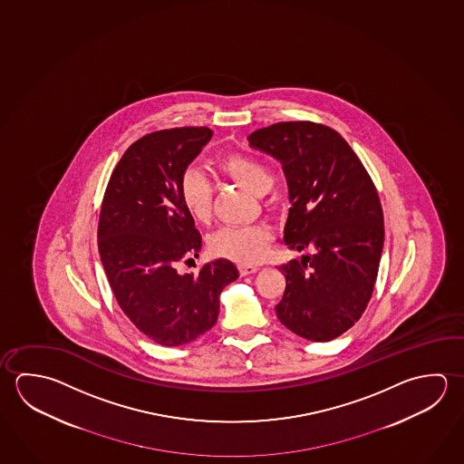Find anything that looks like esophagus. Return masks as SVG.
<instances>
[{
    "label": "esophagus",
    "instance_id": "34e87169",
    "mask_svg": "<svg viewBox=\"0 0 464 464\" xmlns=\"http://www.w3.org/2000/svg\"><path fill=\"white\" fill-rule=\"evenodd\" d=\"M237 268H239V274H241V276H252V274H256V272L259 270V268L254 267V266H244V264H241Z\"/></svg>",
    "mask_w": 464,
    "mask_h": 464
}]
</instances>
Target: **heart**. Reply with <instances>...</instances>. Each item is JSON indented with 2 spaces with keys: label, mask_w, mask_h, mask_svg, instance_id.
<instances>
[{
  "label": "heart",
  "mask_w": 464,
  "mask_h": 464,
  "mask_svg": "<svg viewBox=\"0 0 464 464\" xmlns=\"http://www.w3.org/2000/svg\"><path fill=\"white\" fill-rule=\"evenodd\" d=\"M217 164L225 176H228L229 179L235 180L256 196H262L272 188V172L256 158L233 153L223 156ZM212 196L210 182L198 169L188 168L180 174V202L194 220L198 223L210 220ZM272 237V231L264 225L223 228L212 236L210 251L215 256L247 266L260 262L267 256Z\"/></svg>",
  "instance_id": "b5f03b06"
}]
</instances>
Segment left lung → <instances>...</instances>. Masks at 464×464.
<instances>
[{
  "mask_svg": "<svg viewBox=\"0 0 464 464\" xmlns=\"http://www.w3.org/2000/svg\"><path fill=\"white\" fill-rule=\"evenodd\" d=\"M249 145L282 163L290 212L284 241L311 256L280 266L276 317L292 333L333 341L363 314L382 259L384 223L373 180L341 133L323 123L278 122Z\"/></svg>",
  "mask_w": 464,
  "mask_h": 464,
  "instance_id": "1",
  "label": "left lung"
}]
</instances>
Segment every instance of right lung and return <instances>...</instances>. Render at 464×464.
<instances>
[{"label": "right lung", "mask_w": 464, "mask_h": 464, "mask_svg": "<svg viewBox=\"0 0 464 464\" xmlns=\"http://www.w3.org/2000/svg\"><path fill=\"white\" fill-rule=\"evenodd\" d=\"M210 139L207 127H179L137 140L111 174L99 213V254L115 300L140 333L166 347L212 329L221 290L239 276L227 259L178 272L202 247L180 202V174Z\"/></svg>", "instance_id": "add662e5"}]
</instances>
